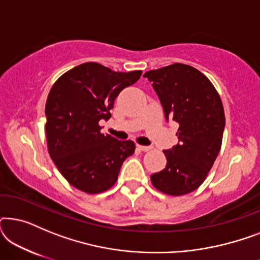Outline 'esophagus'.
Instances as JSON below:
<instances>
[{
  "label": "esophagus",
  "mask_w": 260,
  "mask_h": 260,
  "mask_svg": "<svg viewBox=\"0 0 260 260\" xmlns=\"http://www.w3.org/2000/svg\"><path fill=\"white\" fill-rule=\"evenodd\" d=\"M137 148L142 151H149L151 149V147H148V145H141V144H137Z\"/></svg>",
  "instance_id": "esophagus-1"
}]
</instances>
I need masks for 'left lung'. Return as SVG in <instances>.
Here are the masks:
<instances>
[{
    "label": "left lung",
    "mask_w": 260,
    "mask_h": 260,
    "mask_svg": "<svg viewBox=\"0 0 260 260\" xmlns=\"http://www.w3.org/2000/svg\"><path fill=\"white\" fill-rule=\"evenodd\" d=\"M163 106L166 119L179 123V143L165 150L167 166L152 174L156 189L180 197L207 177L222 143L225 112L221 98L205 74L184 63L145 72Z\"/></svg>",
    "instance_id": "left-lung-1"
}]
</instances>
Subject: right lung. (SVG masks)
<instances>
[{"instance_id":"right-lung-1","label":"right lung","mask_w":260,"mask_h":260,"mask_svg":"<svg viewBox=\"0 0 260 260\" xmlns=\"http://www.w3.org/2000/svg\"><path fill=\"white\" fill-rule=\"evenodd\" d=\"M141 74L85 62L63 73L49 91L45 108L48 152L77 189L87 194L108 190L116 183L123 162L135 152L133 141L102 134L99 120L111 117L117 95Z\"/></svg>"}]
</instances>
